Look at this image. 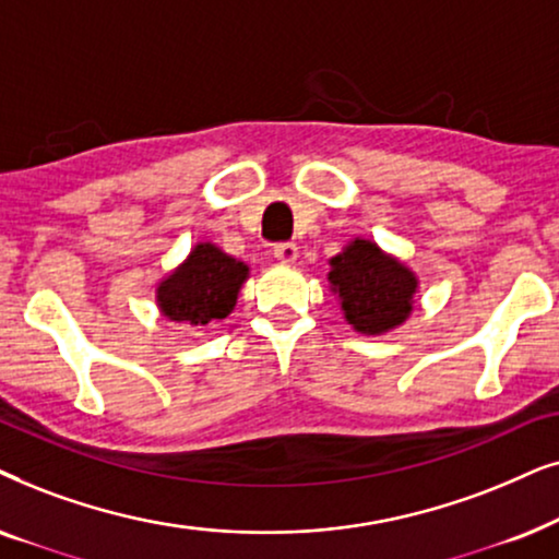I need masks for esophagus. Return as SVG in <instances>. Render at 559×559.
Returning a JSON list of instances; mask_svg holds the SVG:
<instances>
[{"label":"esophagus","mask_w":559,"mask_h":559,"mask_svg":"<svg viewBox=\"0 0 559 559\" xmlns=\"http://www.w3.org/2000/svg\"><path fill=\"white\" fill-rule=\"evenodd\" d=\"M273 258L281 260V263H294L299 258V248L294 242H278L273 245Z\"/></svg>","instance_id":"esophagus-1"}]
</instances>
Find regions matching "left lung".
<instances>
[{"mask_svg":"<svg viewBox=\"0 0 559 559\" xmlns=\"http://www.w3.org/2000/svg\"><path fill=\"white\" fill-rule=\"evenodd\" d=\"M330 265V288L337 294L347 324L357 332H391L412 314L419 278L376 242L355 237Z\"/></svg>","mask_w":559,"mask_h":559,"instance_id":"1","label":"left lung"}]
</instances>
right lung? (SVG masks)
<instances>
[{
	"label": "right lung",
	"mask_w": 559,
	"mask_h": 559,
	"mask_svg": "<svg viewBox=\"0 0 559 559\" xmlns=\"http://www.w3.org/2000/svg\"><path fill=\"white\" fill-rule=\"evenodd\" d=\"M250 267L217 245H193L189 258L155 288L160 314L176 324L206 326L229 317Z\"/></svg>",
	"instance_id": "1"
}]
</instances>
